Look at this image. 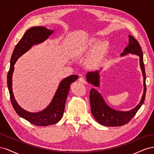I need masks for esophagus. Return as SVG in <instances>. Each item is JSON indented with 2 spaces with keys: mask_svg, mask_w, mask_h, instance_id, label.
<instances>
[{
  "mask_svg": "<svg viewBox=\"0 0 154 154\" xmlns=\"http://www.w3.org/2000/svg\"><path fill=\"white\" fill-rule=\"evenodd\" d=\"M78 81L80 82V83H83V84H85V83H86V80H85V79L84 77L79 78Z\"/></svg>",
  "mask_w": 154,
  "mask_h": 154,
  "instance_id": "obj_1",
  "label": "esophagus"
}]
</instances>
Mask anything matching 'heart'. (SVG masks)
Wrapping results in <instances>:
<instances>
[{
	"mask_svg": "<svg viewBox=\"0 0 154 154\" xmlns=\"http://www.w3.org/2000/svg\"><path fill=\"white\" fill-rule=\"evenodd\" d=\"M106 51V43H99L97 38H91L78 45L74 50V54L77 58L84 59L91 54L87 60V64L91 67H96L103 59Z\"/></svg>",
	"mask_w": 154,
	"mask_h": 154,
	"instance_id": "1",
	"label": "heart"
}]
</instances>
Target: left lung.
<instances>
[{
  "label": "left lung",
  "instance_id": "left-lung-1",
  "mask_svg": "<svg viewBox=\"0 0 154 154\" xmlns=\"http://www.w3.org/2000/svg\"><path fill=\"white\" fill-rule=\"evenodd\" d=\"M128 44L122 53V56L127 53L136 54L139 57L140 66L144 78V94L139 105L128 112L115 110L107 105L103 97L94 88H92L89 93L91 113L100 124L107 127H119L128 123L143 105L146 96V73L143 62V54L138 41L131 35H128ZM99 72L97 71L88 72L87 74V82L93 86H99Z\"/></svg>",
  "mask_w": 154,
  "mask_h": 154
}]
</instances>
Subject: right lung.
<instances>
[{"mask_svg":"<svg viewBox=\"0 0 154 154\" xmlns=\"http://www.w3.org/2000/svg\"><path fill=\"white\" fill-rule=\"evenodd\" d=\"M53 31H50L43 26L32 27L27 30L13 51L11 58L10 70L8 72L7 84L13 109L18 116L36 126L54 125L61 119L63 115L65 104L69 91L70 85L78 78L77 75H71L62 81L50 105L40 112H28L22 109L17 103L12 91V74L14 70V65L17 59L30 49L32 45L44 41L51 34L53 33Z\"/></svg>","mask_w":154,"mask_h":154,"instance_id":"add662e5","label":"right lung"}]
</instances>
